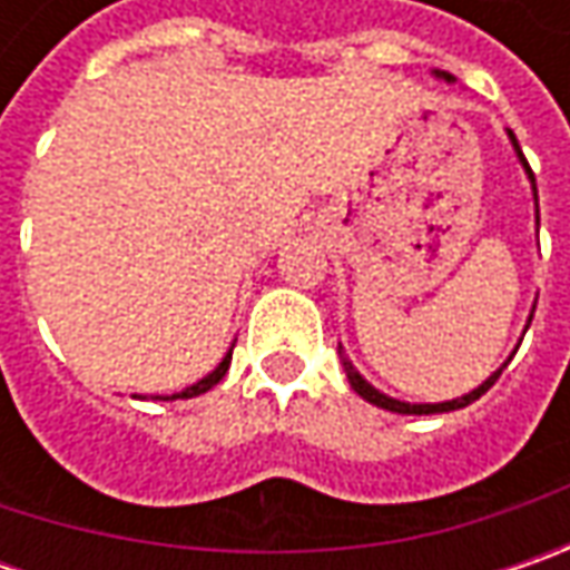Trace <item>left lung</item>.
<instances>
[{"label":"left lung","mask_w":570,"mask_h":570,"mask_svg":"<svg viewBox=\"0 0 570 570\" xmlns=\"http://www.w3.org/2000/svg\"><path fill=\"white\" fill-rule=\"evenodd\" d=\"M438 78H448V81H453V76H448V72H434ZM508 136H511V142H514L517 148V158L523 161V167H527V174H530V180H533V170H530V165H527V158H523V151H520V142H517V136L508 129ZM533 196H537V180H533ZM537 218H539V212H537ZM345 374H348V383L355 386V393L358 396H364L367 403H374V405H381V409H390V412H400V415H431V412H453V409H463V405H470L475 403L482 393H489L494 386V381L501 377V371H494L492 377L489 381L482 383V386H475L472 393H466V396H460V400H450V403H400V400H393V396H383L381 390H374L371 383L364 381L362 374L352 367V364L345 362Z\"/></svg>","instance_id":"obj_1"}]
</instances>
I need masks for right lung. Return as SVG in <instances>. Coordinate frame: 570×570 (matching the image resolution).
I'll use <instances>...</instances> for the list:
<instances>
[{
  "instance_id": "right-lung-1",
  "label": "right lung",
  "mask_w": 570,
  "mask_h": 570,
  "mask_svg": "<svg viewBox=\"0 0 570 570\" xmlns=\"http://www.w3.org/2000/svg\"><path fill=\"white\" fill-rule=\"evenodd\" d=\"M228 367H230V352H228V355H225V358H222V364H218V367H215L212 374H206V377H203V381L193 383V386H187L184 393H174V400H193V396L206 393V390H212L215 383H218V381H222V377H225V374H228Z\"/></svg>"
}]
</instances>
